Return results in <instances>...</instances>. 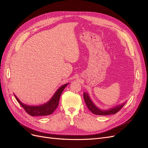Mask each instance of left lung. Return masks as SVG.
I'll use <instances>...</instances> for the list:
<instances>
[{"label": "left lung", "mask_w": 148, "mask_h": 148, "mask_svg": "<svg viewBox=\"0 0 148 148\" xmlns=\"http://www.w3.org/2000/svg\"><path fill=\"white\" fill-rule=\"evenodd\" d=\"M83 97H84V102L86 103L88 109L94 114L99 115H110V114H115L117 112H118L122 108L123 106L125 104V103H123L122 104H120L119 106L113 107V108H111L109 110H102L99 109L98 107L96 106L95 104H94L92 101L91 100L90 97H89L88 94L87 92L83 93Z\"/></svg>", "instance_id": "8db88e82"}]
</instances>
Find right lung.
Here are the masks:
<instances>
[{
    "label": "right lung",
    "mask_w": 148,
    "mask_h": 148,
    "mask_svg": "<svg viewBox=\"0 0 148 148\" xmlns=\"http://www.w3.org/2000/svg\"><path fill=\"white\" fill-rule=\"evenodd\" d=\"M67 84H64L55 92L51 99L49 100L46 104L38 106H31L26 105L22 103L18 97L15 95L16 99L18 102L21 107L25 110L26 113L31 116H45L51 115L53 112L57 107L59 106V102L61 94L63 92L65 88L67 86Z\"/></svg>",
    "instance_id": "obj_1"
}]
</instances>
